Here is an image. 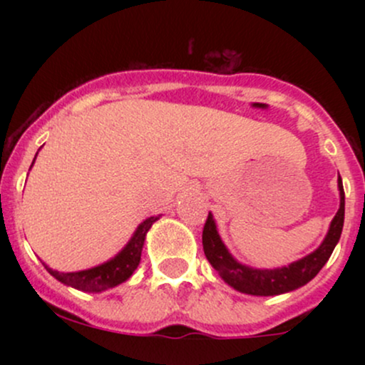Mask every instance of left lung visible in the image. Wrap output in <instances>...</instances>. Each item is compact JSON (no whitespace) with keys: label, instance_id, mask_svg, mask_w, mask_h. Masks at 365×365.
Segmentation results:
<instances>
[{"label":"left lung","instance_id":"left-lung-1","mask_svg":"<svg viewBox=\"0 0 365 365\" xmlns=\"http://www.w3.org/2000/svg\"><path fill=\"white\" fill-rule=\"evenodd\" d=\"M338 190H340V209L331 221L328 235L314 252L299 259V261L283 267H274V269H257V267L240 264L228 252L223 240H221L211 212H209L202 232V247L207 261L225 279V283H228L238 292L247 293V295H279V293H287L304 287L328 262L329 255L333 254L334 247L341 237L343 220H345V192H343L340 175H338Z\"/></svg>","mask_w":365,"mask_h":365}]
</instances>
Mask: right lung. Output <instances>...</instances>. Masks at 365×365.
<instances>
[{"mask_svg":"<svg viewBox=\"0 0 365 365\" xmlns=\"http://www.w3.org/2000/svg\"><path fill=\"white\" fill-rule=\"evenodd\" d=\"M34 161H32V165H34ZM159 216H150L145 221H142V223L137 226L135 232H133L128 244L125 245L115 257L99 264V266H94L91 267V269L83 271H73V273H60V271H54L43 262L44 267L48 269L49 274L58 279V282H61L63 284H68V287L77 288V290L82 292L98 293L108 290V288L116 287V284L127 282L130 276L133 274V271L137 269V266H139L140 262V254L142 247H144L145 235H148L150 226L159 220Z\"/></svg>","mask_w":365,"mask_h":365,"instance_id":"add662e5","label":"right lung"}]
</instances>
